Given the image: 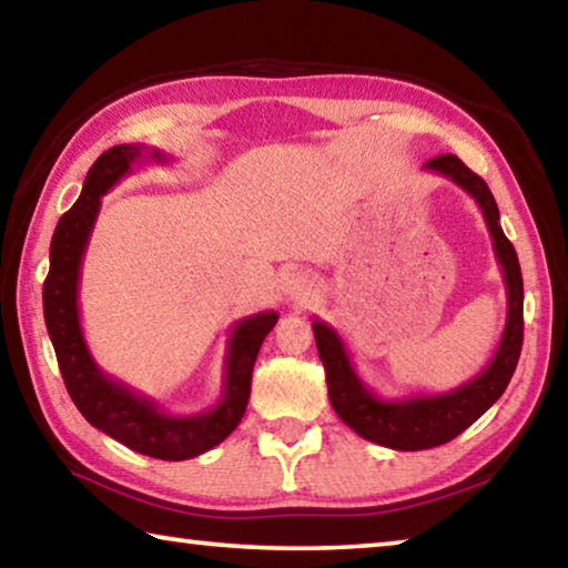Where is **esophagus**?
Listing matches in <instances>:
<instances>
[{
	"instance_id": "esophagus-1",
	"label": "esophagus",
	"mask_w": 568,
	"mask_h": 568,
	"mask_svg": "<svg viewBox=\"0 0 568 568\" xmlns=\"http://www.w3.org/2000/svg\"><path fill=\"white\" fill-rule=\"evenodd\" d=\"M313 287H315L313 277L301 271V273L287 275V281H285V295H287V301H293V303H303L305 297L313 293Z\"/></svg>"
}]
</instances>
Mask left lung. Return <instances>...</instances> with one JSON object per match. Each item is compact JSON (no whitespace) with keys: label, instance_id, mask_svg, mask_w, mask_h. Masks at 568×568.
<instances>
[{"label":"left lung","instance_id":"left-lung-1","mask_svg":"<svg viewBox=\"0 0 568 568\" xmlns=\"http://www.w3.org/2000/svg\"><path fill=\"white\" fill-rule=\"evenodd\" d=\"M423 170L448 178L476 200L494 240L496 261L501 263L508 307L504 335L498 341L494 358L474 381L448 393L408 396L398 400L381 398L365 386L353 368L348 348H345L341 335L328 323L313 318L315 345H318V355L325 368V383H328V396L338 418L365 440L396 450L434 448L464 434L470 423L478 420L501 398L508 381L514 376L524 343L521 265H518L516 250L508 243L501 223H498V205L491 190H488L484 178L470 172L456 155L428 160Z\"/></svg>","mask_w":568,"mask_h":568}]
</instances>
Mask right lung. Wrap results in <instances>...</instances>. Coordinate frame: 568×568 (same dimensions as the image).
<instances>
[{"mask_svg": "<svg viewBox=\"0 0 568 568\" xmlns=\"http://www.w3.org/2000/svg\"><path fill=\"white\" fill-rule=\"evenodd\" d=\"M140 160L168 162L170 158L145 145H114L102 152L84 178L77 203L57 223L50 245V273L42 291L44 323L64 386L74 406L94 428L142 456L187 460L223 444L245 416L257 351L277 323V313H255L233 325L225 353L223 396L215 408L195 416H170L155 400L110 378L94 363L84 341L80 303H77L82 257L94 220L100 215L102 195H108L124 175H130L132 165Z\"/></svg>", "mask_w": 568, "mask_h": 568, "instance_id": "1", "label": "right lung"}]
</instances>
